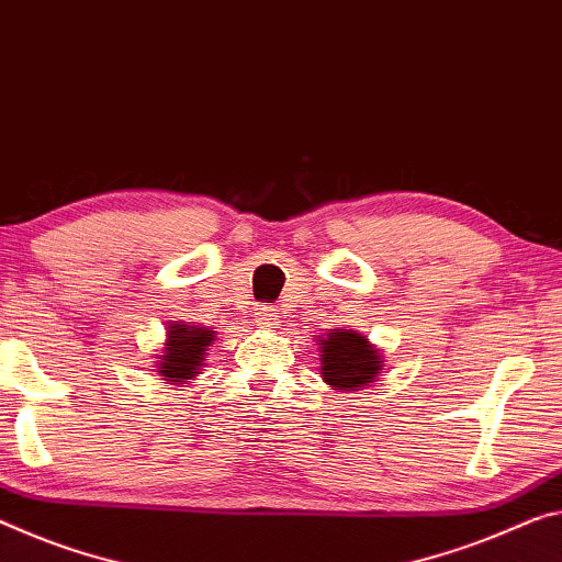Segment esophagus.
I'll return each instance as SVG.
<instances>
[{
  "label": "esophagus",
  "mask_w": 562,
  "mask_h": 562,
  "mask_svg": "<svg viewBox=\"0 0 562 562\" xmlns=\"http://www.w3.org/2000/svg\"><path fill=\"white\" fill-rule=\"evenodd\" d=\"M255 319H257V325H262V327H278L280 325V310L272 307V305H262L255 313Z\"/></svg>",
  "instance_id": "34e87169"
}]
</instances>
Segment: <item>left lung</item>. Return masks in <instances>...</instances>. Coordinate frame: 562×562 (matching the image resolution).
<instances>
[{
  "label": "left lung",
  "mask_w": 562,
  "mask_h": 562,
  "mask_svg": "<svg viewBox=\"0 0 562 562\" xmlns=\"http://www.w3.org/2000/svg\"><path fill=\"white\" fill-rule=\"evenodd\" d=\"M319 375L337 393L370 385L385 368L382 352L355 329H333L319 337Z\"/></svg>",
  "instance_id": "1"
}]
</instances>
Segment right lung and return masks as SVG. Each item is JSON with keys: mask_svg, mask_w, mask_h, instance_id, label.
Returning a JSON list of instances; mask_svg holds the SVG:
<instances>
[{"mask_svg": "<svg viewBox=\"0 0 562 562\" xmlns=\"http://www.w3.org/2000/svg\"><path fill=\"white\" fill-rule=\"evenodd\" d=\"M215 340V329L200 325H169L165 350L159 355L157 372L169 385H187L200 375L207 347Z\"/></svg>", "mask_w": 562, "mask_h": 562, "instance_id": "add662e5", "label": "right lung"}]
</instances>
